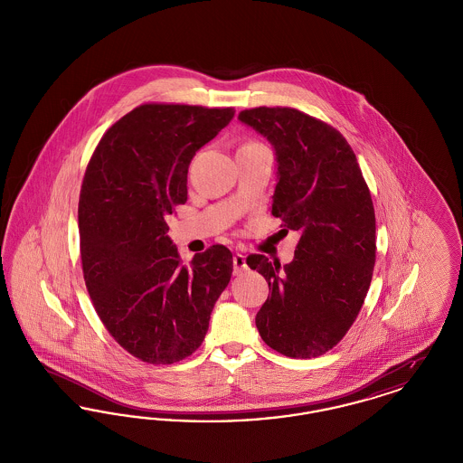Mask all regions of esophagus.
Here are the masks:
<instances>
[{
  "label": "esophagus",
  "mask_w": 463,
  "mask_h": 463,
  "mask_svg": "<svg viewBox=\"0 0 463 463\" xmlns=\"http://www.w3.org/2000/svg\"><path fill=\"white\" fill-rule=\"evenodd\" d=\"M232 264H234V274H236V276H238V274H242V272L248 269V265H246V257L241 255V253H236V255H234Z\"/></svg>",
  "instance_id": "esophagus-1"
}]
</instances>
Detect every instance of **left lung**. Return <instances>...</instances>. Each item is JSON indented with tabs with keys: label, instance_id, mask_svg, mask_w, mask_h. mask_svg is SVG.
<instances>
[{
	"label": "left lung",
	"instance_id": "1",
	"mask_svg": "<svg viewBox=\"0 0 463 463\" xmlns=\"http://www.w3.org/2000/svg\"><path fill=\"white\" fill-rule=\"evenodd\" d=\"M238 119L276 155L272 215L300 240L287 265L250 255L269 283L255 323L265 344L288 357H317L353 326L372 283L374 210L344 135L289 108L241 110Z\"/></svg>",
	"mask_w": 463,
	"mask_h": 463
}]
</instances>
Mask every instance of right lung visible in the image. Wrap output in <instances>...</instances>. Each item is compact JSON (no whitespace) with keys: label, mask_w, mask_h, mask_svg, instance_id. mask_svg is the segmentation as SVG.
<instances>
[{"label":"right lung","mask_w":463,"mask_h":463,"mask_svg":"<svg viewBox=\"0 0 463 463\" xmlns=\"http://www.w3.org/2000/svg\"><path fill=\"white\" fill-rule=\"evenodd\" d=\"M232 118V108L144 104L90 159L78 206L85 283L114 340L144 363L194 353L231 281L232 253L222 244L180 264L166 221L187 201L193 157Z\"/></svg>","instance_id":"obj_1"}]
</instances>
